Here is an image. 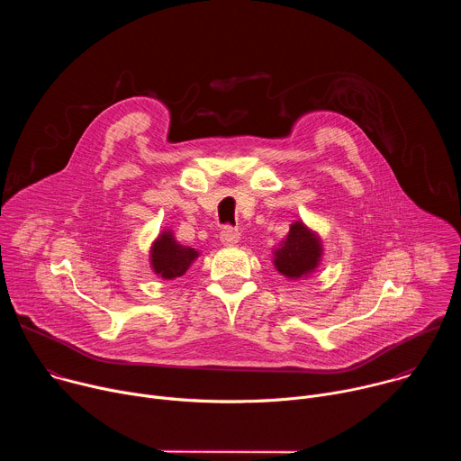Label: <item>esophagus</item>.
Masks as SVG:
<instances>
[{
  "label": "esophagus",
  "mask_w": 461,
  "mask_h": 461,
  "mask_svg": "<svg viewBox=\"0 0 461 461\" xmlns=\"http://www.w3.org/2000/svg\"><path fill=\"white\" fill-rule=\"evenodd\" d=\"M239 235H240V233H239L237 228L226 224V226L222 228V231H221V240H222L224 244H235V242L239 240Z\"/></svg>",
  "instance_id": "34e87169"
}]
</instances>
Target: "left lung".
<instances>
[{
	"label": "left lung",
	"mask_w": 461,
	"mask_h": 461,
	"mask_svg": "<svg viewBox=\"0 0 461 461\" xmlns=\"http://www.w3.org/2000/svg\"><path fill=\"white\" fill-rule=\"evenodd\" d=\"M319 257V239L310 230H306L303 222H295L292 224L283 246L276 251V267L283 276L299 279L317 267Z\"/></svg>",
	"instance_id": "obj_1"
}]
</instances>
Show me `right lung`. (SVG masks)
Masks as SVG:
<instances>
[{"instance_id":"obj_1","label":"right lung","mask_w":461,"mask_h":461,"mask_svg":"<svg viewBox=\"0 0 461 461\" xmlns=\"http://www.w3.org/2000/svg\"><path fill=\"white\" fill-rule=\"evenodd\" d=\"M199 255L193 248H184L176 244L171 237V233L160 235V239L155 242L151 249V262H153V270L162 276L164 279H173L180 277L185 274L194 257Z\"/></svg>"}]
</instances>
